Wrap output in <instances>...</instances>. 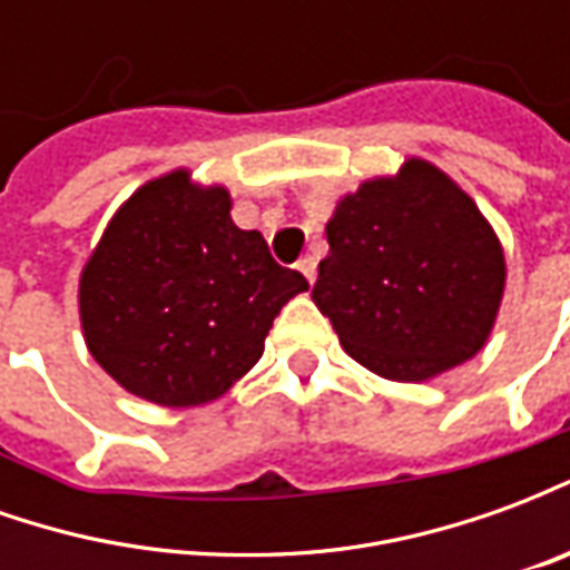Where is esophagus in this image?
Masks as SVG:
<instances>
[{
    "mask_svg": "<svg viewBox=\"0 0 570 570\" xmlns=\"http://www.w3.org/2000/svg\"><path fill=\"white\" fill-rule=\"evenodd\" d=\"M298 272L308 277V284L317 281V259L314 256H305V259H298Z\"/></svg>",
    "mask_w": 570,
    "mask_h": 570,
    "instance_id": "esophagus-1",
    "label": "esophagus"
}]
</instances>
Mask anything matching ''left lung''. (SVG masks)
Returning a JSON list of instances; mask_svg holds the SVG:
<instances>
[{"label":"left lung","instance_id":"8db88e82","mask_svg":"<svg viewBox=\"0 0 570 570\" xmlns=\"http://www.w3.org/2000/svg\"><path fill=\"white\" fill-rule=\"evenodd\" d=\"M314 305L360 366L428 382L482 351L507 262L473 198L440 167L409 158L345 195L326 223Z\"/></svg>","mask_w":570,"mask_h":570}]
</instances>
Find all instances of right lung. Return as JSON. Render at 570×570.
<instances>
[{
  "label": "right lung",
  "instance_id": "right-lung-1",
  "mask_svg": "<svg viewBox=\"0 0 570 570\" xmlns=\"http://www.w3.org/2000/svg\"><path fill=\"white\" fill-rule=\"evenodd\" d=\"M228 210L223 186L164 174L118 207L85 265V345L134 396L170 409L223 396L256 366L281 308L308 289Z\"/></svg>",
  "mask_w": 570,
  "mask_h": 570
}]
</instances>
